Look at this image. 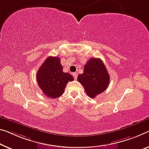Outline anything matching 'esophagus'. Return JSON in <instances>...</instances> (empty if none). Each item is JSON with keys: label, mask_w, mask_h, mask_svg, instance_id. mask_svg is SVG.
I'll return each instance as SVG.
<instances>
[{"label": "esophagus", "mask_w": 149, "mask_h": 149, "mask_svg": "<svg viewBox=\"0 0 149 149\" xmlns=\"http://www.w3.org/2000/svg\"><path fill=\"white\" fill-rule=\"evenodd\" d=\"M72 75H73V77H74V79H77V77H78V74L77 72H73L72 73Z\"/></svg>", "instance_id": "obj_1"}]
</instances>
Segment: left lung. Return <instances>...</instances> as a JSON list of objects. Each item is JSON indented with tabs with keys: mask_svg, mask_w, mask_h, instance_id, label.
Returning <instances> with one entry per match:
<instances>
[{
	"mask_svg": "<svg viewBox=\"0 0 149 149\" xmlns=\"http://www.w3.org/2000/svg\"><path fill=\"white\" fill-rule=\"evenodd\" d=\"M77 80L86 95L93 98L108 88L110 77L101 59L92 58L84 66L83 73L78 75Z\"/></svg>",
	"mask_w": 149,
	"mask_h": 149,
	"instance_id": "8db88e82",
	"label": "left lung"
}]
</instances>
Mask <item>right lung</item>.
<instances>
[{
  "label": "right lung",
  "mask_w": 149,
  "mask_h": 149,
  "mask_svg": "<svg viewBox=\"0 0 149 149\" xmlns=\"http://www.w3.org/2000/svg\"><path fill=\"white\" fill-rule=\"evenodd\" d=\"M36 81L45 95L56 98L63 95L68 81H74V78L63 72L60 58L49 56L38 70Z\"/></svg>",
  "instance_id": "obj_1"
}]
</instances>
